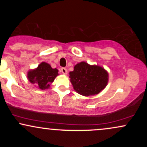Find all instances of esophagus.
Wrapping results in <instances>:
<instances>
[{
	"label": "esophagus",
	"mask_w": 147,
	"mask_h": 147,
	"mask_svg": "<svg viewBox=\"0 0 147 147\" xmlns=\"http://www.w3.org/2000/svg\"><path fill=\"white\" fill-rule=\"evenodd\" d=\"M61 72L63 74H64V75H67V73H68V70H67V69L65 68H61Z\"/></svg>",
	"instance_id": "34e87169"
}]
</instances>
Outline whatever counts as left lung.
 <instances>
[{"label": "left lung", "instance_id": "1", "mask_svg": "<svg viewBox=\"0 0 147 147\" xmlns=\"http://www.w3.org/2000/svg\"><path fill=\"white\" fill-rule=\"evenodd\" d=\"M69 75L74 90L86 97L97 95L105 88L109 82V74L105 69L84 61L75 65Z\"/></svg>", "mask_w": 147, "mask_h": 147}]
</instances>
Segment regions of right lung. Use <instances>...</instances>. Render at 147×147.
Wrapping results in <instances>:
<instances>
[{"instance_id":"obj_1","label":"right lung","mask_w":147,"mask_h":147,"mask_svg":"<svg viewBox=\"0 0 147 147\" xmlns=\"http://www.w3.org/2000/svg\"><path fill=\"white\" fill-rule=\"evenodd\" d=\"M57 68H52L50 64L42 62L36 69L30 70L28 72V79L30 83L36 84L41 90L48 89L50 84L54 82L59 75Z\"/></svg>"}]
</instances>
